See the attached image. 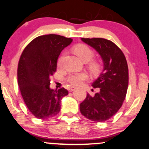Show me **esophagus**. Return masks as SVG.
I'll list each match as a JSON object with an SVG mask.
<instances>
[{
    "label": "esophagus",
    "mask_w": 149,
    "mask_h": 149,
    "mask_svg": "<svg viewBox=\"0 0 149 149\" xmlns=\"http://www.w3.org/2000/svg\"><path fill=\"white\" fill-rule=\"evenodd\" d=\"M75 90V88L74 87H70V88H69V92H72L73 91V90Z\"/></svg>",
    "instance_id": "obj_1"
}]
</instances>
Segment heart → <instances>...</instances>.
Masks as SVG:
<instances>
[{"label": "heart", "mask_w": 149, "mask_h": 149, "mask_svg": "<svg viewBox=\"0 0 149 149\" xmlns=\"http://www.w3.org/2000/svg\"><path fill=\"white\" fill-rule=\"evenodd\" d=\"M74 52L76 54L78 57L81 59L82 61H89L91 60L92 58L94 56V52L92 50L90 47H88L85 45H79L76 46L74 49ZM63 56H61L59 58L57 61L58 65H61V61H62ZM91 69L93 71H95L97 69V66L96 64L93 63L90 66ZM88 79V76L86 73L82 72V73H72L70 74L69 76L67 77V80L69 83H71L72 85H80V84L83 83Z\"/></svg>", "instance_id": "b5f03b06"}]
</instances>
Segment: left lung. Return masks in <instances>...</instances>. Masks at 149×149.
I'll use <instances>...</instances> for the list:
<instances>
[{
	"instance_id": "left-lung-1",
	"label": "left lung",
	"mask_w": 149,
	"mask_h": 149,
	"mask_svg": "<svg viewBox=\"0 0 149 149\" xmlns=\"http://www.w3.org/2000/svg\"><path fill=\"white\" fill-rule=\"evenodd\" d=\"M102 58L103 69L92 83L99 88L95 96L87 94L80 104L82 115L92 121L104 122L114 116L122 107L128 87V66L125 57L116 44L104 38H83Z\"/></svg>"
}]
</instances>
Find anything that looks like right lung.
<instances>
[{"label":"right lung","instance_id":"add662e5","mask_svg":"<svg viewBox=\"0 0 149 149\" xmlns=\"http://www.w3.org/2000/svg\"><path fill=\"white\" fill-rule=\"evenodd\" d=\"M73 39L56 34L36 38L24 49L17 69L18 85L30 112L39 119L59 113L62 98L69 94L64 88H49L50 77L57 69L58 57Z\"/></svg>","mask_w":149,"mask_h":149}]
</instances>
